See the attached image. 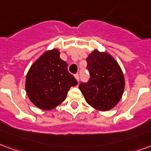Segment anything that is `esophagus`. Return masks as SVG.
<instances>
[{
  "mask_svg": "<svg viewBox=\"0 0 151 151\" xmlns=\"http://www.w3.org/2000/svg\"><path fill=\"white\" fill-rule=\"evenodd\" d=\"M74 78H75L76 80H77V81H78V80H79V75H78V73H77V74H75V75H74Z\"/></svg>",
  "mask_w": 151,
  "mask_h": 151,
  "instance_id": "obj_1",
  "label": "esophagus"
}]
</instances>
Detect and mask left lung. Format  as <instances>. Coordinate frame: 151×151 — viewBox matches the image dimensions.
Segmentation results:
<instances>
[{
  "instance_id": "8db88e82",
  "label": "left lung",
  "mask_w": 151,
  "mask_h": 151,
  "mask_svg": "<svg viewBox=\"0 0 151 151\" xmlns=\"http://www.w3.org/2000/svg\"><path fill=\"white\" fill-rule=\"evenodd\" d=\"M90 79L79 89L90 106L99 111L111 110L121 100L125 78L121 67L111 54L93 50L86 58Z\"/></svg>"
}]
</instances>
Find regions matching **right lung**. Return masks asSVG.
<instances>
[{"instance_id": "right-lung-1", "label": "right lung", "mask_w": 151, "mask_h": 151, "mask_svg": "<svg viewBox=\"0 0 151 151\" xmlns=\"http://www.w3.org/2000/svg\"><path fill=\"white\" fill-rule=\"evenodd\" d=\"M67 67L58 49L45 51L33 62L25 78V90L34 106L50 110L65 101L70 87L78 85Z\"/></svg>"}]
</instances>
